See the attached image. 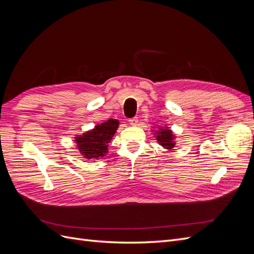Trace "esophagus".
Instances as JSON below:
<instances>
[{"instance_id": "34e87169", "label": "esophagus", "mask_w": 254, "mask_h": 254, "mask_svg": "<svg viewBox=\"0 0 254 254\" xmlns=\"http://www.w3.org/2000/svg\"><path fill=\"white\" fill-rule=\"evenodd\" d=\"M137 122H139V119H137L136 117H134L132 119H129V124L132 126H135L137 124Z\"/></svg>"}]
</instances>
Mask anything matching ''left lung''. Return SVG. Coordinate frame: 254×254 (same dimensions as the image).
I'll return each instance as SVG.
<instances>
[{
	"instance_id": "left-lung-1",
	"label": "left lung",
	"mask_w": 254,
	"mask_h": 254,
	"mask_svg": "<svg viewBox=\"0 0 254 254\" xmlns=\"http://www.w3.org/2000/svg\"><path fill=\"white\" fill-rule=\"evenodd\" d=\"M174 137L173 132L170 129H167V127L165 129L160 128L157 131V141L166 149H171L175 146L176 143L173 141Z\"/></svg>"
}]
</instances>
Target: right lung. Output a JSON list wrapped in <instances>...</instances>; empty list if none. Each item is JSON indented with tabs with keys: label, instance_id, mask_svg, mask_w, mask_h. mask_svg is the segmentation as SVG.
<instances>
[{
	"label": "right lung",
	"instance_id": "obj_1",
	"mask_svg": "<svg viewBox=\"0 0 254 254\" xmlns=\"http://www.w3.org/2000/svg\"><path fill=\"white\" fill-rule=\"evenodd\" d=\"M119 121L110 119L96 125L91 131L76 137V143L82 156L87 159H98L108 152V144L119 127Z\"/></svg>",
	"mask_w": 254,
	"mask_h": 254
}]
</instances>
